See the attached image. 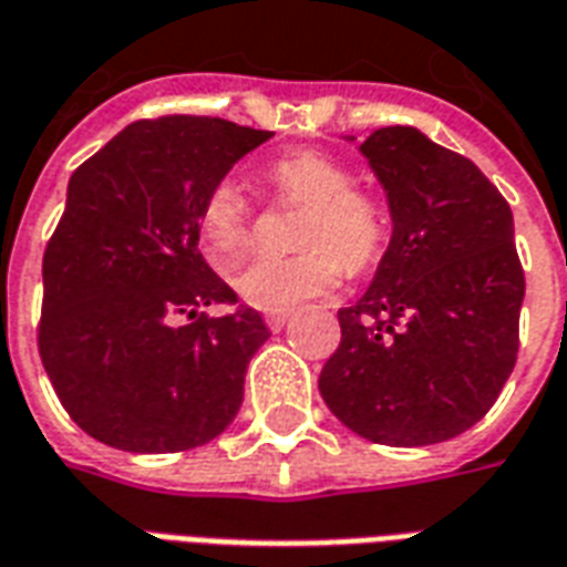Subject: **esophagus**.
<instances>
[{
  "instance_id": "esophagus-1",
  "label": "esophagus",
  "mask_w": 567,
  "mask_h": 567,
  "mask_svg": "<svg viewBox=\"0 0 567 567\" xmlns=\"http://www.w3.org/2000/svg\"><path fill=\"white\" fill-rule=\"evenodd\" d=\"M288 318H291V312H267L265 315V323L274 332H279V330H285V323H288Z\"/></svg>"
}]
</instances>
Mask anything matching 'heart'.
Returning a JSON list of instances; mask_svg holds the SVG:
<instances>
[{"label": "heart", "instance_id": "heart-1", "mask_svg": "<svg viewBox=\"0 0 567 567\" xmlns=\"http://www.w3.org/2000/svg\"><path fill=\"white\" fill-rule=\"evenodd\" d=\"M267 178L279 198L302 207L293 226V255H258L235 276L237 293L255 309L285 312L309 297L332 291L344 276L371 267L386 246V207L353 189V172L323 151H288L270 163ZM198 228L216 265H235L249 244L252 205L237 178L207 189Z\"/></svg>", "mask_w": 567, "mask_h": 567}]
</instances>
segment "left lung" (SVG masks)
I'll return each instance as SVG.
<instances>
[{"mask_svg": "<svg viewBox=\"0 0 567 567\" xmlns=\"http://www.w3.org/2000/svg\"><path fill=\"white\" fill-rule=\"evenodd\" d=\"M360 154L386 193L392 237L369 291L339 309L341 344L318 389L353 434L431 446L485 416L517 360L514 216L473 159L422 130L380 127Z\"/></svg>", "mask_w": 567, "mask_h": 567, "instance_id": "obj_1", "label": "left lung"}]
</instances>
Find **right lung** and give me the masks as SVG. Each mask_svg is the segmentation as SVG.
<instances>
[{"label":"right lung","instance_id":"right-lung-1","mask_svg":"<svg viewBox=\"0 0 567 567\" xmlns=\"http://www.w3.org/2000/svg\"><path fill=\"white\" fill-rule=\"evenodd\" d=\"M274 133L205 115L136 121L68 184L43 252L38 351L62 408L106 446L187 452L244 404L261 315L198 312L237 293L198 252V210Z\"/></svg>","mask_w":567,"mask_h":567}]
</instances>
